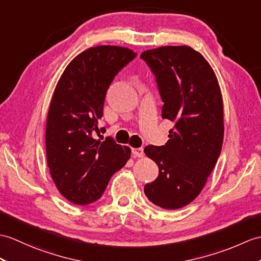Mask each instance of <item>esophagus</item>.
Segmentation results:
<instances>
[{
  "label": "esophagus",
  "mask_w": 261,
  "mask_h": 261,
  "mask_svg": "<svg viewBox=\"0 0 261 261\" xmlns=\"http://www.w3.org/2000/svg\"><path fill=\"white\" fill-rule=\"evenodd\" d=\"M132 153L135 156H138V158H142L144 152H143V149L142 148H133L132 149Z\"/></svg>",
  "instance_id": "obj_1"
}]
</instances>
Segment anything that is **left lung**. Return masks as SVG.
<instances>
[{
	"instance_id": "left-lung-1",
	"label": "left lung",
	"mask_w": 261,
	"mask_h": 261,
	"mask_svg": "<svg viewBox=\"0 0 261 261\" xmlns=\"http://www.w3.org/2000/svg\"><path fill=\"white\" fill-rule=\"evenodd\" d=\"M155 75L162 118L173 121L166 145H147L144 153L159 175L144 186L151 202L179 209L201 192L220 155L223 103L217 76L201 53L188 45L161 46L141 53Z\"/></svg>"
}]
</instances>
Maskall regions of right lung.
Returning a JSON list of instances; mask_svg holds the SVG:
<instances>
[{"label":"right lung","mask_w":261,"mask_h":261,"mask_svg":"<svg viewBox=\"0 0 261 261\" xmlns=\"http://www.w3.org/2000/svg\"><path fill=\"white\" fill-rule=\"evenodd\" d=\"M137 54L128 47L87 48L66 66L48 108L45 129L47 166L60 193L75 204L98 200L114 172L130 159L131 149L92 138L109 86Z\"/></svg>","instance_id":"1"}]
</instances>
